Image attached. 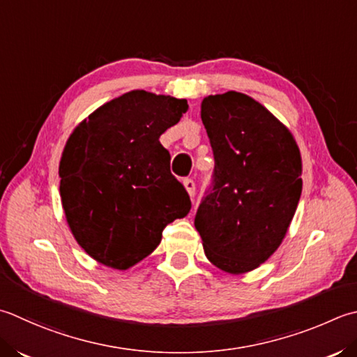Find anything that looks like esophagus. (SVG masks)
<instances>
[{
    "label": "esophagus",
    "mask_w": 357,
    "mask_h": 357,
    "mask_svg": "<svg viewBox=\"0 0 357 357\" xmlns=\"http://www.w3.org/2000/svg\"><path fill=\"white\" fill-rule=\"evenodd\" d=\"M183 183H184V185L187 188L188 195H190V198H195V181L190 179V178H185Z\"/></svg>",
    "instance_id": "esophagus-1"
}]
</instances>
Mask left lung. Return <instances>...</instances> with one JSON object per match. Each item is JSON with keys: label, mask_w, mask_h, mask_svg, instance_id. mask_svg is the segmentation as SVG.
Segmentation results:
<instances>
[{"label": "left lung", "mask_w": 357, "mask_h": 357, "mask_svg": "<svg viewBox=\"0 0 357 357\" xmlns=\"http://www.w3.org/2000/svg\"><path fill=\"white\" fill-rule=\"evenodd\" d=\"M201 119L215 167L195 227L208 261L243 274L284 238L302 195V158L289 130L246 94L206 97Z\"/></svg>", "instance_id": "obj_1"}]
</instances>
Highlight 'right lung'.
I'll return each instance as SVG.
<instances>
[{
    "mask_svg": "<svg viewBox=\"0 0 357 357\" xmlns=\"http://www.w3.org/2000/svg\"><path fill=\"white\" fill-rule=\"evenodd\" d=\"M185 99L131 91L74 130L60 160V197L77 243L105 266L128 269L155 250L162 230L190 212L187 190L159 142Z\"/></svg>",
    "mask_w": 357,
    "mask_h": 357,
    "instance_id": "right-lung-1",
    "label": "right lung"
}]
</instances>
